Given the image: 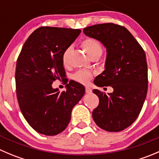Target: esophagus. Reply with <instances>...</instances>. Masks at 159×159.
I'll list each match as a JSON object with an SVG mask.
<instances>
[{"label": "esophagus", "instance_id": "1", "mask_svg": "<svg viewBox=\"0 0 159 159\" xmlns=\"http://www.w3.org/2000/svg\"><path fill=\"white\" fill-rule=\"evenodd\" d=\"M86 93H91L92 90L90 88V87H86Z\"/></svg>", "mask_w": 159, "mask_h": 159}]
</instances>
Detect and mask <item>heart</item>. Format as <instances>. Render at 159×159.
I'll return each instance as SVG.
<instances>
[{
  "instance_id": "1",
  "label": "heart",
  "mask_w": 159,
  "mask_h": 159,
  "mask_svg": "<svg viewBox=\"0 0 159 159\" xmlns=\"http://www.w3.org/2000/svg\"><path fill=\"white\" fill-rule=\"evenodd\" d=\"M81 47L91 59L95 57L99 58L103 52V48L101 42L93 37H86L85 39H84L81 42ZM70 53L71 48H67L62 53L61 60H62L63 66L66 67H67L69 64ZM92 76L93 75L91 72L87 71H80L74 74L73 80L80 84H87L92 79Z\"/></svg>"
}]
</instances>
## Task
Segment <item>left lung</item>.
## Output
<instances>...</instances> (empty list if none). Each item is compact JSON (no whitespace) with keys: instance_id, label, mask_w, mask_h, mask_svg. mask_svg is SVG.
<instances>
[{"instance_id":"1","label":"left lung","mask_w":159,"mask_h":159,"mask_svg":"<svg viewBox=\"0 0 159 159\" xmlns=\"http://www.w3.org/2000/svg\"><path fill=\"white\" fill-rule=\"evenodd\" d=\"M89 37L106 48L105 71L95 78L98 87L111 86L112 93L98 90L99 105L92 113L95 123L108 132H119L137 119L148 92V65L140 43L129 30L114 23L93 25L84 29Z\"/></svg>"}]
</instances>
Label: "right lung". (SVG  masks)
I'll return each mask as SVG.
<instances>
[{
  "mask_svg": "<svg viewBox=\"0 0 159 159\" xmlns=\"http://www.w3.org/2000/svg\"><path fill=\"white\" fill-rule=\"evenodd\" d=\"M80 33V30L40 27L29 37L19 55L16 84L19 108L30 126L41 134L62 132L72 108L85 93L84 86L73 80L62 92L51 85L66 77L62 53Z\"/></svg>",
  "mask_w": 159,
  "mask_h": 159,
  "instance_id": "obj_1",
  "label": "right lung"
}]
</instances>
